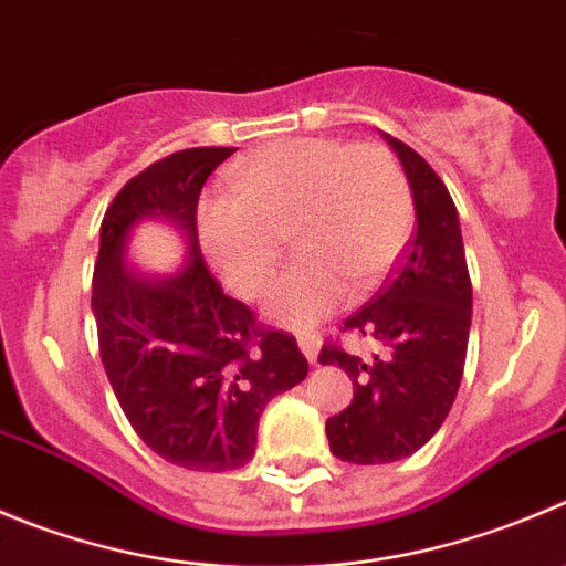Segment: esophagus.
I'll return each instance as SVG.
<instances>
[{
    "label": "esophagus",
    "instance_id": "1",
    "mask_svg": "<svg viewBox=\"0 0 566 566\" xmlns=\"http://www.w3.org/2000/svg\"><path fill=\"white\" fill-rule=\"evenodd\" d=\"M295 340H298V348H301V352H304V357H307L310 363L318 360L321 337L315 335V332H298V335H295Z\"/></svg>",
    "mask_w": 566,
    "mask_h": 566
}]
</instances>
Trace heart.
<instances>
[{
	"instance_id": "heart-1",
	"label": "heart",
	"mask_w": 566,
	"mask_h": 566,
	"mask_svg": "<svg viewBox=\"0 0 566 566\" xmlns=\"http://www.w3.org/2000/svg\"><path fill=\"white\" fill-rule=\"evenodd\" d=\"M231 198L198 206L211 265L242 298L271 287L284 256L282 231L301 259L268 295V315L310 326L382 282L408 245L413 192L382 145L293 136L253 150L229 170Z\"/></svg>"
}]
</instances>
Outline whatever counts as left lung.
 <instances>
[{
    "instance_id": "8db88e82",
    "label": "left lung",
    "mask_w": 566,
    "mask_h": 566,
    "mask_svg": "<svg viewBox=\"0 0 566 566\" xmlns=\"http://www.w3.org/2000/svg\"><path fill=\"white\" fill-rule=\"evenodd\" d=\"M385 139L410 181L416 231L379 293L340 326L379 352L352 355L329 340L318 355L355 385L352 405L326 419V438L332 455L360 467L402 461L436 436L461 388L472 324V279L450 189L413 147Z\"/></svg>"
}]
</instances>
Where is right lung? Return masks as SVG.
<instances>
[{"instance_id":"obj_1","label":"right lung","mask_w":566,"mask_h":566,"mask_svg":"<svg viewBox=\"0 0 566 566\" xmlns=\"http://www.w3.org/2000/svg\"><path fill=\"white\" fill-rule=\"evenodd\" d=\"M234 147H189L130 178L99 226L92 279L99 357L136 436L164 461L195 472L245 467L273 396L307 377L290 332L259 324L223 293L198 248V198ZM167 217L190 237V265L145 280L124 268L127 231Z\"/></svg>"}]
</instances>
